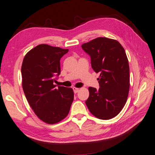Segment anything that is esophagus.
<instances>
[{"mask_svg": "<svg viewBox=\"0 0 155 155\" xmlns=\"http://www.w3.org/2000/svg\"><path fill=\"white\" fill-rule=\"evenodd\" d=\"M73 90H74V92L75 93V94H77V93L79 91V88H76V87H74V88H73Z\"/></svg>", "mask_w": 155, "mask_h": 155, "instance_id": "esophagus-1", "label": "esophagus"}]
</instances>
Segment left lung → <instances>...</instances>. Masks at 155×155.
<instances>
[{
	"instance_id": "left-lung-1",
	"label": "left lung",
	"mask_w": 155,
	"mask_h": 155,
	"mask_svg": "<svg viewBox=\"0 0 155 155\" xmlns=\"http://www.w3.org/2000/svg\"><path fill=\"white\" fill-rule=\"evenodd\" d=\"M81 47L91 57L93 69L101 74L99 89L88 88L86 106L98 119L113 118L125 106L129 92L130 67L125 49L117 41L107 38H97Z\"/></svg>"
}]
</instances>
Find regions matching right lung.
<instances>
[{
    "label": "right lung",
    "instance_id": "add662e5",
    "mask_svg": "<svg viewBox=\"0 0 155 155\" xmlns=\"http://www.w3.org/2000/svg\"><path fill=\"white\" fill-rule=\"evenodd\" d=\"M69 49L46 44L35 46L25 56L21 65L22 87L31 108L39 118L55 124L68 115L74 100L71 88L58 86L60 58Z\"/></svg>",
    "mask_w": 155,
    "mask_h": 155
}]
</instances>
